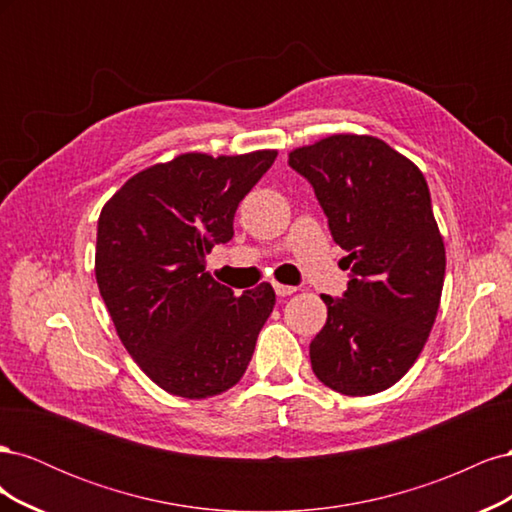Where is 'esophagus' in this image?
Instances as JSON below:
<instances>
[{"mask_svg": "<svg viewBox=\"0 0 512 512\" xmlns=\"http://www.w3.org/2000/svg\"><path fill=\"white\" fill-rule=\"evenodd\" d=\"M273 288H275L277 297H290V294L297 292V288H294V286H286V284H273Z\"/></svg>", "mask_w": 512, "mask_h": 512, "instance_id": "34e87169", "label": "esophagus"}]
</instances>
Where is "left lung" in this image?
<instances>
[{
	"label": "left lung",
	"mask_w": 512,
	"mask_h": 512,
	"mask_svg": "<svg viewBox=\"0 0 512 512\" xmlns=\"http://www.w3.org/2000/svg\"><path fill=\"white\" fill-rule=\"evenodd\" d=\"M333 241L348 252L344 299L322 294L327 324L309 344L316 378L363 397L414 365L436 322L446 254L421 170L376 136L333 134L292 149Z\"/></svg>",
	"instance_id": "1"
}]
</instances>
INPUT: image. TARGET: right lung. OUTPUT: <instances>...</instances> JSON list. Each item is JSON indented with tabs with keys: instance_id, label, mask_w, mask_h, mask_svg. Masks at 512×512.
Instances as JSON below:
<instances>
[{
	"instance_id": "right-lung-1",
	"label": "right lung",
	"mask_w": 512,
	"mask_h": 512,
	"mask_svg": "<svg viewBox=\"0 0 512 512\" xmlns=\"http://www.w3.org/2000/svg\"><path fill=\"white\" fill-rule=\"evenodd\" d=\"M275 158V149L181 153L136 173L102 207L100 294L121 344L170 395H220L252 361L275 292L260 284L235 297L205 271V256L235 235L239 203Z\"/></svg>"
}]
</instances>
